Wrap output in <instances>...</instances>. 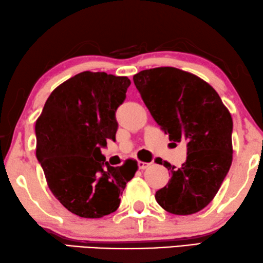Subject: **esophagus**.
Listing matches in <instances>:
<instances>
[{"instance_id":"1","label":"esophagus","mask_w":263,"mask_h":263,"mask_svg":"<svg viewBox=\"0 0 263 263\" xmlns=\"http://www.w3.org/2000/svg\"><path fill=\"white\" fill-rule=\"evenodd\" d=\"M150 165V163H147V162H139V167L141 170H144V169H147V167Z\"/></svg>"}]
</instances>
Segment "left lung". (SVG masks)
Wrapping results in <instances>:
<instances>
[{
    "instance_id": "8db88e82",
    "label": "left lung",
    "mask_w": 263,
    "mask_h": 263,
    "mask_svg": "<svg viewBox=\"0 0 263 263\" xmlns=\"http://www.w3.org/2000/svg\"><path fill=\"white\" fill-rule=\"evenodd\" d=\"M133 80L169 140L187 142L182 166L175 169L164 161L171 178L156 192V201L177 216L199 212L217 195L232 164L231 113L212 86L179 68H150Z\"/></svg>"
}]
</instances>
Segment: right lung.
Masks as SVG:
<instances>
[{"mask_svg": "<svg viewBox=\"0 0 263 263\" xmlns=\"http://www.w3.org/2000/svg\"><path fill=\"white\" fill-rule=\"evenodd\" d=\"M129 85L127 77L81 72L53 89L36 121V156L49 189L81 218L115 212L139 169L135 160L110 166L101 154L107 140L115 141V111Z\"/></svg>", "mask_w": 263, "mask_h": 263, "instance_id": "right-lung-1", "label": "right lung"}]
</instances>
